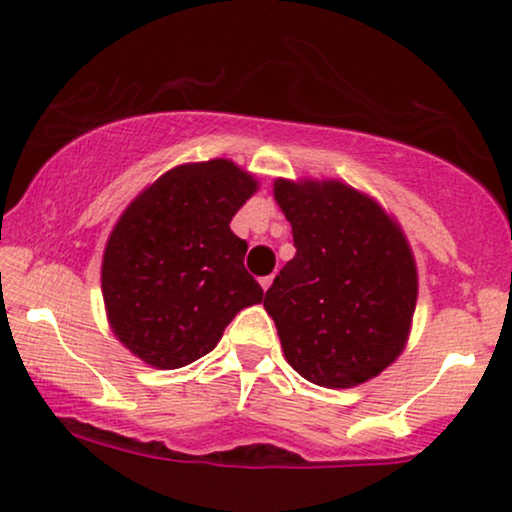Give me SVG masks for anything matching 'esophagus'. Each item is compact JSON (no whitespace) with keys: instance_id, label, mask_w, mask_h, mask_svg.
Masks as SVG:
<instances>
[{"instance_id":"1","label":"esophagus","mask_w":512,"mask_h":512,"mask_svg":"<svg viewBox=\"0 0 512 512\" xmlns=\"http://www.w3.org/2000/svg\"><path fill=\"white\" fill-rule=\"evenodd\" d=\"M272 281H274V274H269V276H262V279H260V286H262L264 291H267L269 286H272Z\"/></svg>"}]
</instances>
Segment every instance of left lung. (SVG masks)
Segmentation results:
<instances>
[{"label": "left lung", "instance_id": "8db88e82", "mask_svg": "<svg viewBox=\"0 0 512 512\" xmlns=\"http://www.w3.org/2000/svg\"><path fill=\"white\" fill-rule=\"evenodd\" d=\"M274 197L296 248L264 296L286 361L322 387L366 383L407 342L416 308L407 240L373 199L337 180H276Z\"/></svg>", "mask_w": 512, "mask_h": 512}]
</instances>
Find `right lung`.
Here are the masks:
<instances>
[{"label": "right lung", "instance_id": "right-lung-1", "mask_svg": "<svg viewBox=\"0 0 512 512\" xmlns=\"http://www.w3.org/2000/svg\"><path fill=\"white\" fill-rule=\"evenodd\" d=\"M257 182L223 158L178 166L129 204L103 255L113 332L154 368H182L219 344L228 322L262 303L231 219Z\"/></svg>", "mask_w": 512, "mask_h": 512}]
</instances>
